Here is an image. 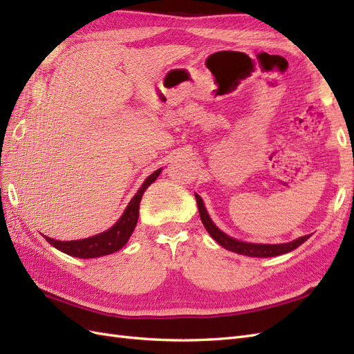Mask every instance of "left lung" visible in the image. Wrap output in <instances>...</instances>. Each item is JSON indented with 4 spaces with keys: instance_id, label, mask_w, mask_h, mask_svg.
<instances>
[{
    "instance_id": "1",
    "label": "left lung",
    "mask_w": 354,
    "mask_h": 354,
    "mask_svg": "<svg viewBox=\"0 0 354 354\" xmlns=\"http://www.w3.org/2000/svg\"><path fill=\"white\" fill-rule=\"evenodd\" d=\"M195 198L198 202V209H199V216H201L203 227L207 229V232L211 234V238L214 241L220 243L223 248H226L232 252H236L241 255H248V257H276V255H282V254H286L289 251L298 248L299 245L304 243L310 238V234H307V236H301L292 242H286V243L241 242L238 239L230 238L229 234H226L224 232H221L209 218L208 212L205 209V205H203V202H202V198L198 194H195Z\"/></svg>"
}]
</instances>
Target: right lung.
<instances>
[{"mask_svg": "<svg viewBox=\"0 0 354 354\" xmlns=\"http://www.w3.org/2000/svg\"><path fill=\"white\" fill-rule=\"evenodd\" d=\"M160 171H162L160 168L156 169L153 174H151L145 180L142 187L138 189L137 194L133 196L130 203H128V207L125 208L121 218L118 220L109 230L80 241H56L44 236L46 241L59 251L72 257H78V259H95V257H103L120 251L128 242V239H130L131 233L136 227L138 220V207H140L143 194L158 178Z\"/></svg>", "mask_w": 354, "mask_h": 354, "instance_id": "add662e5", "label": "right lung"}]
</instances>
